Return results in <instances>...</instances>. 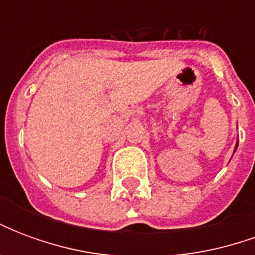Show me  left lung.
Here are the masks:
<instances>
[{"label": "left lung", "mask_w": 255, "mask_h": 255, "mask_svg": "<svg viewBox=\"0 0 255 255\" xmlns=\"http://www.w3.org/2000/svg\"><path fill=\"white\" fill-rule=\"evenodd\" d=\"M238 149V142H236V146H235V150ZM235 150H234V153H235Z\"/></svg>", "instance_id": "left-lung-1"}]
</instances>
